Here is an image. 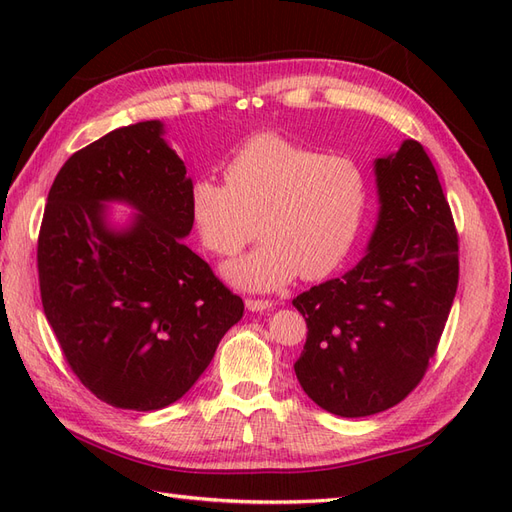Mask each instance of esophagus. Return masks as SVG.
<instances>
[{"instance_id":"obj_1","label":"esophagus","mask_w":512,"mask_h":512,"mask_svg":"<svg viewBox=\"0 0 512 512\" xmlns=\"http://www.w3.org/2000/svg\"><path fill=\"white\" fill-rule=\"evenodd\" d=\"M245 307L250 312H267V309L273 307V301L269 299H245Z\"/></svg>"}]
</instances>
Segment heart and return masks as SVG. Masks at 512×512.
<instances>
[{"label":"heart","instance_id":"obj_1","mask_svg":"<svg viewBox=\"0 0 512 512\" xmlns=\"http://www.w3.org/2000/svg\"><path fill=\"white\" fill-rule=\"evenodd\" d=\"M224 181L194 179L188 207L200 241L215 256H235L256 232L262 237L252 254L224 269L247 290L280 288L299 273L320 280L337 271L369 207V181L354 158L273 132L247 138L226 160Z\"/></svg>","mask_w":512,"mask_h":512}]
</instances>
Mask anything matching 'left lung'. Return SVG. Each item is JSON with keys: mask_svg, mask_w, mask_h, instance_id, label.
I'll use <instances>...</instances> for the list:
<instances>
[{"mask_svg": "<svg viewBox=\"0 0 512 512\" xmlns=\"http://www.w3.org/2000/svg\"><path fill=\"white\" fill-rule=\"evenodd\" d=\"M376 175L382 207L367 256L292 299L307 324L297 378L314 404L346 418L389 410L421 384L459 284V235L421 143L380 158Z\"/></svg>", "mask_w": 512, "mask_h": 512, "instance_id": "8db88e82", "label": "left lung"}]
</instances>
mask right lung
Segmentation results:
<instances>
[{
  "instance_id": "1",
  "label": "right lung",
  "mask_w": 512,
  "mask_h": 512,
  "mask_svg": "<svg viewBox=\"0 0 512 512\" xmlns=\"http://www.w3.org/2000/svg\"><path fill=\"white\" fill-rule=\"evenodd\" d=\"M185 166L160 121L108 132L57 173L38 235L44 316L87 391L121 410L175 404L243 316L237 297L181 237L190 235ZM102 199L142 213L123 233Z\"/></svg>"
}]
</instances>
